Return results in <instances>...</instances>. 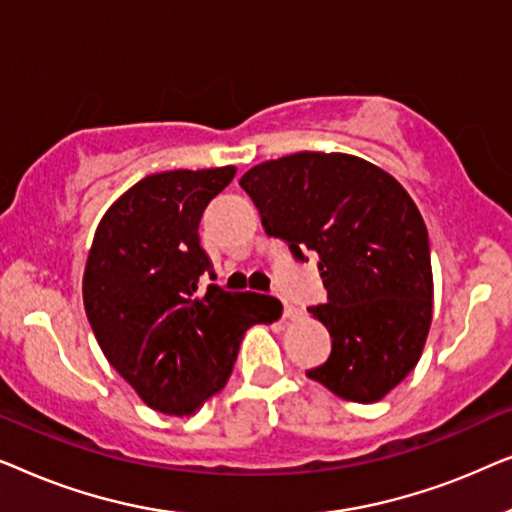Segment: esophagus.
<instances>
[{"instance_id": "obj_1", "label": "esophagus", "mask_w": 512, "mask_h": 512, "mask_svg": "<svg viewBox=\"0 0 512 512\" xmlns=\"http://www.w3.org/2000/svg\"><path fill=\"white\" fill-rule=\"evenodd\" d=\"M298 314H300L298 307L291 305V303H286V300H284V317H286V319H296Z\"/></svg>"}]
</instances>
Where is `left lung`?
Here are the masks:
<instances>
[{
    "instance_id": "1",
    "label": "left lung",
    "mask_w": 512,
    "mask_h": 512,
    "mask_svg": "<svg viewBox=\"0 0 512 512\" xmlns=\"http://www.w3.org/2000/svg\"><path fill=\"white\" fill-rule=\"evenodd\" d=\"M265 233L293 258H319L328 300L310 307L331 354L310 380L354 403H375L422 356L433 312L429 233L408 191L368 160L300 151L240 179Z\"/></svg>"
}]
</instances>
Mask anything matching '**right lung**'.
I'll list each match as a JSON object with an SVG mask.
<instances>
[{
	"label": "right lung",
	"mask_w": 512,
	"mask_h": 512,
	"mask_svg": "<svg viewBox=\"0 0 512 512\" xmlns=\"http://www.w3.org/2000/svg\"><path fill=\"white\" fill-rule=\"evenodd\" d=\"M235 167L149 174L102 216L83 272V307L97 345L149 408L188 417L226 387L254 324L282 303L230 293L214 279L198 226Z\"/></svg>",
	"instance_id": "1"
}]
</instances>
